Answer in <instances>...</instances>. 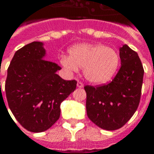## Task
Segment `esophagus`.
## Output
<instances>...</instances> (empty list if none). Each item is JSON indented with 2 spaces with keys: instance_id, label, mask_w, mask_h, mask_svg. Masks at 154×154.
<instances>
[{
  "instance_id": "esophagus-1",
  "label": "esophagus",
  "mask_w": 154,
  "mask_h": 154,
  "mask_svg": "<svg viewBox=\"0 0 154 154\" xmlns=\"http://www.w3.org/2000/svg\"><path fill=\"white\" fill-rule=\"evenodd\" d=\"M77 87H83V83H82V82H79V81H78V82H77Z\"/></svg>"
}]
</instances>
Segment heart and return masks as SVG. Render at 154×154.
Here are the masks:
<instances>
[{"label": "heart", "mask_w": 154, "mask_h": 154, "mask_svg": "<svg viewBox=\"0 0 154 154\" xmlns=\"http://www.w3.org/2000/svg\"><path fill=\"white\" fill-rule=\"evenodd\" d=\"M68 56H62L60 63L69 73L83 67L87 80L93 83H105L114 77L119 66V56L111 48L102 44H79L68 50Z\"/></svg>", "instance_id": "b5f03b06"}]
</instances>
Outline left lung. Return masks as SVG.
Instances as JSON below:
<instances>
[{
  "instance_id": "left-lung-1",
  "label": "left lung",
  "mask_w": 154,
  "mask_h": 154,
  "mask_svg": "<svg viewBox=\"0 0 154 154\" xmlns=\"http://www.w3.org/2000/svg\"><path fill=\"white\" fill-rule=\"evenodd\" d=\"M119 57L121 66L110 82L84 87L88 118L106 130L125 125L137 110L141 97L144 70L139 55L125 44L119 48Z\"/></svg>"
}]
</instances>
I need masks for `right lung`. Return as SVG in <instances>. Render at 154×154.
I'll return each mask as SVG.
<instances>
[{
  "mask_svg": "<svg viewBox=\"0 0 154 154\" xmlns=\"http://www.w3.org/2000/svg\"><path fill=\"white\" fill-rule=\"evenodd\" d=\"M41 42H32L15 52L7 70L5 96L20 125L30 132L49 129L60 116V105L77 87L56 72L61 67L44 59Z\"/></svg>",
  "mask_w": 154,
  "mask_h": 154,
  "instance_id": "add662e5",
  "label": "right lung"
}]
</instances>
